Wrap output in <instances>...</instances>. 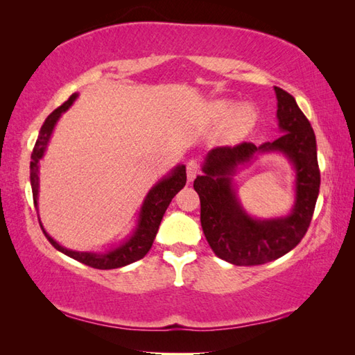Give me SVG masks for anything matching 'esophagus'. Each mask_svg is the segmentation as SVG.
Wrapping results in <instances>:
<instances>
[{"label":"esophagus","instance_id":"esophagus-1","mask_svg":"<svg viewBox=\"0 0 355 355\" xmlns=\"http://www.w3.org/2000/svg\"><path fill=\"white\" fill-rule=\"evenodd\" d=\"M199 171H200V164L196 159H191L190 162L187 164V176H188V180H190V182H193L196 176L199 175Z\"/></svg>","mask_w":355,"mask_h":355}]
</instances>
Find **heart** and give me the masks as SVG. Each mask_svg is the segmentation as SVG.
Returning a JSON list of instances; mask_svg holds the SVG:
<instances>
[{
  "instance_id": "obj_1",
  "label": "heart",
  "mask_w": 355,
  "mask_h": 355,
  "mask_svg": "<svg viewBox=\"0 0 355 355\" xmlns=\"http://www.w3.org/2000/svg\"><path fill=\"white\" fill-rule=\"evenodd\" d=\"M214 112L220 118L231 116V125L235 132L248 130L255 120V112L250 106L235 107L231 101H218L214 106Z\"/></svg>"
}]
</instances>
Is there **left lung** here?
<instances>
[{
	"label": "left lung",
	"instance_id": "1",
	"mask_svg": "<svg viewBox=\"0 0 355 355\" xmlns=\"http://www.w3.org/2000/svg\"><path fill=\"white\" fill-rule=\"evenodd\" d=\"M282 135L261 146L241 143L216 147L207 155L203 176L194 180L200 198V223L214 254L235 266H258L286 255L304 239L319 196L320 171L316 137L293 96L275 86ZM279 151L297 171V196L288 216L258 220L242 209L232 176L257 153Z\"/></svg>",
	"mask_w": 355,
	"mask_h": 355
}]
</instances>
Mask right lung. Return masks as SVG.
<instances>
[{"label": "right lung", "mask_w": 355, "mask_h": 355, "mask_svg": "<svg viewBox=\"0 0 355 355\" xmlns=\"http://www.w3.org/2000/svg\"><path fill=\"white\" fill-rule=\"evenodd\" d=\"M76 98H77V94H73V96H71L64 105L59 106L58 109H54V111L46 116L41 130H39V137L36 139L33 153H31V162H30V184H31V191H33V202L36 208H37V193H39V161L42 159V156L45 153V148L50 141L54 125H56L60 115L65 111H68V107L73 105V101ZM185 182H187L185 165H178L176 168L171 170V173H168L167 176L162 178L159 182H157L155 187H152V190L146 196L143 207L139 209L135 231H133L130 237L125 241H123L120 246L107 250L105 254H96V252H77V250H71L60 246L58 241H54L50 235L45 232L42 223L41 222L39 223H41V227L46 240H49L59 252H62V254L74 258L77 261H80L86 266L94 267V269H100V270L118 269V267L138 261V259L143 258L147 252L150 250L165 211H167L171 199L185 187Z\"/></svg>", "instance_id": "add662e5"}]
</instances>
